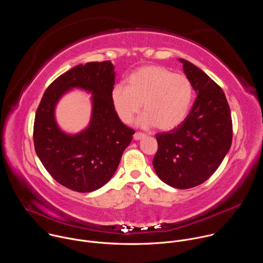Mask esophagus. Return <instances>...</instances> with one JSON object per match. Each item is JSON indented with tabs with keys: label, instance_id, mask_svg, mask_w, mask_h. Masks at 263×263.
Masks as SVG:
<instances>
[{
	"label": "esophagus",
	"instance_id": "esophagus-1",
	"mask_svg": "<svg viewBox=\"0 0 263 263\" xmlns=\"http://www.w3.org/2000/svg\"><path fill=\"white\" fill-rule=\"evenodd\" d=\"M133 137H134V139L135 140H140V139H142L143 137H145V134H143V133H138V132H136L134 135H133Z\"/></svg>",
	"mask_w": 263,
	"mask_h": 263
}]
</instances>
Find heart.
Masks as SVG:
<instances>
[{
  "mask_svg": "<svg viewBox=\"0 0 263 263\" xmlns=\"http://www.w3.org/2000/svg\"><path fill=\"white\" fill-rule=\"evenodd\" d=\"M192 100L190 79L160 65L138 68L129 76L128 86L117 84L111 91L112 105L123 123H131L142 104L144 114L137 125L156 126L163 131L178 127L185 120Z\"/></svg>",
  "mask_w": 263,
  "mask_h": 263,
  "instance_id": "heart-1",
  "label": "heart"
}]
</instances>
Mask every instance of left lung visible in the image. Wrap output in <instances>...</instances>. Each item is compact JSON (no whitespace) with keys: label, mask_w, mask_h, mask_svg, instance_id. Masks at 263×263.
<instances>
[{"label":"left lung","mask_w":263,"mask_h":263,"mask_svg":"<svg viewBox=\"0 0 263 263\" xmlns=\"http://www.w3.org/2000/svg\"><path fill=\"white\" fill-rule=\"evenodd\" d=\"M178 60L197 98L181 125L156 135L158 151L153 165L165 184L187 190L210 178L229 152L232 120L222 89L192 62Z\"/></svg>","instance_id":"8db88e82"}]
</instances>
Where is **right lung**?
<instances>
[{
  "instance_id": "add662e5",
  "label": "right lung",
  "mask_w": 263,
  "mask_h": 263,
  "mask_svg": "<svg viewBox=\"0 0 263 263\" xmlns=\"http://www.w3.org/2000/svg\"><path fill=\"white\" fill-rule=\"evenodd\" d=\"M116 80L111 61L88 62L69 69L46 90L34 121L35 152L50 175L66 189L90 193L115 175L125 148L135 133L122 123L112 105ZM72 89L92 95L87 127L78 134L63 132L55 120V107Z\"/></svg>"
}]
</instances>
